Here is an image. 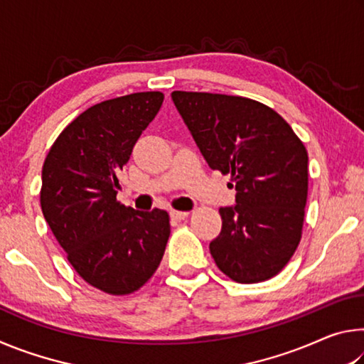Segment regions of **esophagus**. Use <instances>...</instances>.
<instances>
[{"mask_svg": "<svg viewBox=\"0 0 364 364\" xmlns=\"http://www.w3.org/2000/svg\"><path fill=\"white\" fill-rule=\"evenodd\" d=\"M170 217L173 218V220H176V221H181V220H184V218H188L189 217V212H181V210H171L170 212Z\"/></svg>", "mask_w": 364, "mask_h": 364, "instance_id": "34e87169", "label": "esophagus"}]
</instances>
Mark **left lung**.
Returning <instances> with one entry per match:
<instances>
[{
	"mask_svg": "<svg viewBox=\"0 0 364 364\" xmlns=\"http://www.w3.org/2000/svg\"><path fill=\"white\" fill-rule=\"evenodd\" d=\"M212 170L231 175L236 205L221 207L210 254L228 278L271 279L297 250L308 196V152L282 117L242 96L171 93Z\"/></svg>",
	"mask_w": 364,
	"mask_h": 364,
	"instance_id": "obj_1",
	"label": "left lung"
}]
</instances>
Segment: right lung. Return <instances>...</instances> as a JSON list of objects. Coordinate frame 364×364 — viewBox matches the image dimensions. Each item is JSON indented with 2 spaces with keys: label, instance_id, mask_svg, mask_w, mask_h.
Masks as SVG:
<instances>
[{
  "label": "right lung",
  "instance_id": "obj_1",
  "mask_svg": "<svg viewBox=\"0 0 364 364\" xmlns=\"http://www.w3.org/2000/svg\"><path fill=\"white\" fill-rule=\"evenodd\" d=\"M164 102L144 91L95 104L67 125L45 159L40 204L80 278L110 295L143 287L162 262L170 217L117 200L119 171Z\"/></svg>",
  "mask_w": 364,
  "mask_h": 364
}]
</instances>
